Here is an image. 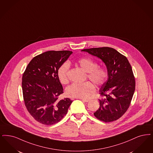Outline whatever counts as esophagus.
I'll return each instance as SVG.
<instances>
[{
  "instance_id": "34e87169",
  "label": "esophagus",
  "mask_w": 153,
  "mask_h": 153,
  "mask_svg": "<svg viewBox=\"0 0 153 153\" xmlns=\"http://www.w3.org/2000/svg\"><path fill=\"white\" fill-rule=\"evenodd\" d=\"M82 101H84V102H89V101H90V100L89 99H85V98H80Z\"/></svg>"
}]
</instances>
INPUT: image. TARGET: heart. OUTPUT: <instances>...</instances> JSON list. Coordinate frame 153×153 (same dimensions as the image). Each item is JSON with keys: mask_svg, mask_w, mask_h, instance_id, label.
<instances>
[{"mask_svg": "<svg viewBox=\"0 0 153 153\" xmlns=\"http://www.w3.org/2000/svg\"><path fill=\"white\" fill-rule=\"evenodd\" d=\"M78 64L87 72V77L97 86L102 85L107 79L108 73L106 68L98 67V63L89 57L81 58ZM70 67L68 61L64 62L57 70V77L62 84L68 82V73ZM95 91V86L91 81L83 83L74 82L66 89L68 96L76 98H87Z\"/></svg>", "mask_w": 153, "mask_h": 153, "instance_id": "heart-1", "label": "heart"}]
</instances>
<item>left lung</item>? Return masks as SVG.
<instances>
[{
  "label": "left lung",
  "mask_w": 153,
  "mask_h": 153,
  "mask_svg": "<svg viewBox=\"0 0 153 153\" xmlns=\"http://www.w3.org/2000/svg\"><path fill=\"white\" fill-rule=\"evenodd\" d=\"M96 56L106 66L108 78L100 89V108L94 115L105 122L116 121L128 109L135 91V81L128 59L110 47L82 49Z\"/></svg>",
  "instance_id": "1"
}]
</instances>
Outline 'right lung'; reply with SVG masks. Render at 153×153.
<instances>
[{
	"mask_svg": "<svg viewBox=\"0 0 153 153\" xmlns=\"http://www.w3.org/2000/svg\"><path fill=\"white\" fill-rule=\"evenodd\" d=\"M72 53L69 51H49L34 57L22 77L23 95L26 108L39 122L51 125L67 113L72 101L59 100L63 88L57 70Z\"/></svg>",
	"mask_w": 153,
	"mask_h": 153,
	"instance_id": "1",
	"label": "right lung"
}]
</instances>
